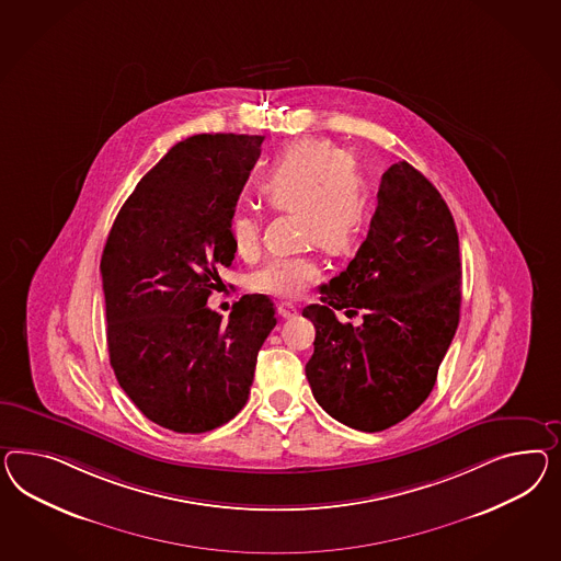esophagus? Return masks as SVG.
<instances>
[{"instance_id":"34e87169","label":"esophagus","mask_w":561,"mask_h":561,"mask_svg":"<svg viewBox=\"0 0 561 561\" xmlns=\"http://www.w3.org/2000/svg\"><path fill=\"white\" fill-rule=\"evenodd\" d=\"M277 314H279L282 319H291V317L298 314V308H296L294 304L282 302L277 306Z\"/></svg>"}]
</instances>
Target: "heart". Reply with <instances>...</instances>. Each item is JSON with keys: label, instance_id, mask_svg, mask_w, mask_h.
I'll use <instances>...</instances> for the list:
<instances>
[{"label": "heart", "instance_id": "b5f03b06", "mask_svg": "<svg viewBox=\"0 0 561 561\" xmlns=\"http://www.w3.org/2000/svg\"><path fill=\"white\" fill-rule=\"evenodd\" d=\"M257 192L272 210H296L302 241L329 251H347L362 237L369 218V190L364 173L329 140H298L273 157L259 175ZM230 237L242 257L255 255L259 218L249 210L230 216ZM320 277L312 253L275 255L251 275L261 294L296 298Z\"/></svg>", "mask_w": 561, "mask_h": 561}]
</instances>
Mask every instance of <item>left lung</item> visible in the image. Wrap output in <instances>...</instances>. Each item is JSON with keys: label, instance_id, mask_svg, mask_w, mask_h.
<instances>
[{"label": "left lung", "instance_id": "1", "mask_svg": "<svg viewBox=\"0 0 561 561\" xmlns=\"http://www.w3.org/2000/svg\"><path fill=\"white\" fill-rule=\"evenodd\" d=\"M320 294L302 312L317 329L306 364L317 402L365 433L404 421L437 381L461 306L454 216L421 171L400 161L381 175L367 239ZM336 309L365 320L341 323Z\"/></svg>", "mask_w": 561, "mask_h": 561}]
</instances>
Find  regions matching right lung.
I'll list each match as a JSON object with an SVG mask.
<instances>
[{"label": "right lung", "instance_id": "right-lung-1", "mask_svg": "<svg viewBox=\"0 0 561 561\" xmlns=\"http://www.w3.org/2000/svg\"><path fill=\"white\" fill-rule=\"evenodd\" d=\"M263 137L196 135L138 182L107 234L100 263L107 353L122 390L159 426L208 433L249 400L257 353L275 327L263 294L228 322L206 302L230 267V216Z\"/></svg>", "mask_w": 561, "mask_h": 561}]
</instances>
